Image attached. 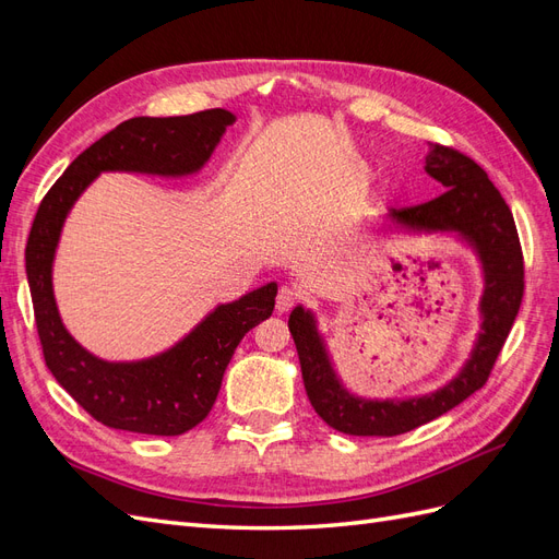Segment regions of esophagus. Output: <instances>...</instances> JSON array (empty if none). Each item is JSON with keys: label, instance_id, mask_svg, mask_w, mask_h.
<instances>
[{"label": "esophagus", "instance_id": "34e87169", "mask_svg": "<svg viewBox=\"0 0 559 559\" xmlns=\"http://www.w3.org/2000/svg\"><path fill=\"white\" fill-rule=\"evenodd\" d=\"M296 300H298V292H296V289H292V286H282V289L277 292L275 310H277L280 314L289 312V310L296 306Z\"/></svg>", "mask_w": 559, "mask_h": 559}]
</instances>
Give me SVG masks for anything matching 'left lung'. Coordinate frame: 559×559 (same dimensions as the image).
Here are the masks:
<instances>
[{
	"instance_id": "obj_1",
	"label": "left lung",
	"mask_w": 559,
	"mask_h": 559,
	"mask_svg": "<svg viewBox=\"0 0 559 559\" xmlns=\"http://www.w3.org/2000/svg\"><path fill=\"white\" fill-rule=\"evenodd\" d=\"M425 173L445 191L425 205L389 210L382 228L413 238H454L473 251L483 277L480 331L468 357L445 384L413 396H361L337 373L317 312L298 302L289 314V331L298 349L302 382L314 413L341 433L399 436L452 411L485 384L520 310L522 251L513 214L495 183L478 163L441 144H429Z\"/></svg>"
}]
</instances>
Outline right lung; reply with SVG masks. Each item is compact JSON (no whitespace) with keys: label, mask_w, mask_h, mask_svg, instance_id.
<instances>
[{"label":"right lung","mask_w":559,"mask_h":559,"mask_svg":"<svg viewBox=\"0 0 559 559\" xmlns=\"http://www.w3.org/2000/svg\"><path fill=\"white\" fill-rule=\"evenodd\" d=\"M233 123L235 114L226 109L130 118L83 151L41 200L25 249V270L44 359L70 396L105 427L179 436L200 425L218 396L235 347L273 314L277 282L218 302L175 345L146 359H99L67 331L56 302L53 263L67 216L103 173L165 179L198 175Z\"/></svg>","instance_id":"1"}]
</instances>
